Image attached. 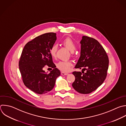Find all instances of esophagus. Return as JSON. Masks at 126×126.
Returning a JSON list of instances; mask_svg holds the SVG:
<instances>
[{
    "mask_svg": "<svg viewBox=\"0 0 126 126\" xmlns=\"http://www.w3.org/2000/svg\"><path fill=\"white\" fill-rule=\"evenodd\" d=\"M61 74L62 75H68V73H66V72H61Z\"/></svg>",
    "mask_w": 126,
    "mask_h": 126,
    "instance_id": "1",
    "label": "esophagus"
}]
</instances>
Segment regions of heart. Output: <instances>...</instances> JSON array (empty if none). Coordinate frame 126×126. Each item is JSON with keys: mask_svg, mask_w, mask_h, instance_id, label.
<instances>
[{"mask_svg": "<svg viewBox=\"0 0 126 126\" xmlns=\"http://www.w3.org/2000/svg\"><path fill=\"white\" fill-rule=\"evenodd\" d=\"M62 44L67 48L71 53V55L74 54V51L76 49V44L74 41L70 38L67 37L63 39L62 41ZM57 45L53 44L50 49V54L52 57H55L57 51ZM72 66V63L70 61H60L57 64V67L63 71H68Z\"/></svg>", "mask_w": 126, "mask_h": 126, "instance_id": "1", "label": "heart"}]
</instances>
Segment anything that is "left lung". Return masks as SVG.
Returning <instances> with one entry per match:
<instances>
[{
	"mask_svg": "<svg viewBox=\"0 0 126 126\" xmlns=\"http://www.w3.org/2000/svg\"><path fill=\"white\" fill-rule=\"evenodd\" d=\"M80 43L81 55L75 68H83L86 72H73L75 79L72 86L78 93L87 94L95 90L104 82L109 60L105 50L96 39L83 36Z\"/></svg>",
	"mask_w": 126,
	"mask_h": 126,
	"instance_id": "8db88e82",
	"label": "left lung"
}]
</instances>
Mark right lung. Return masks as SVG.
Instances as JSON below:
<instances>
[{
  "instance_id": "obj_1",
  "label": "right lung",
  "mask_w": 126,
  "mask_h": 126,
  "mask_svg": "<svg viewBox=\"0 0 126 126\" xmlns=\"http://www.w3.org/2000/svg\"><path fill=\"white\" fill-rule=\"evenodd\" d=\"M56 40V33H44L28 42L23 50L19 63L23 82L36 94H42L51 91L61 74L49 52ZM46 66L53 68L49 74L43 70Z\"/></svg>"
}]
</instances>
